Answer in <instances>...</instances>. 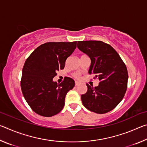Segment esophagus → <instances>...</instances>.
<instances>
[{
	"label": "esophagus",
	"instance_id": "1",
	"mask_svg": "<svg viewBox=\"0 0 147 147\" xmlns=\"http://www.w3.org/2000/svg\"><path fill=\"white\" fill-rule=\"evenodd\" d=\"M80 83L79 82H78V81H75V86H78V85H80Z\"/></svg>",
	"mask_w": 147,
	"mask_h": 147
}]
</instances>
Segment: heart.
<instances>
[{"instance_id": "b5f03b06", "label": "heart", "mask_w": 147, "mask_h": 147, "mask_svg": "<svg viewBox=\"0 0 147 147\" xmlns=\"http://www.w3.org/2000/svg\"><path fill=\"white\" fill-rule=\"evenodd\" d=\"M84 55H85V54H83V55H82V56H84ZM73 76L76 78H79L80 77V74H78V73H74Z\"/></svg>"}]
</instances>
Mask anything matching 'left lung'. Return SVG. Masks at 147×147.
Segmentation results:
<instances>
[{
    "label": "left lung",
    "mask_w": 147,
    "mask_h": 147,
    "mask_svg": "<svg viewBox=\"0 0 147 147\" xmlns=\"http://www.w3.org/2000/svg\"><path fill=\"white\" fill-rule=\"evenodd\" d=\"M77 47L91 59L89 73L98 78V86H88L81 95L82 104L89 111L103 114L120 103L128 85V71L119 54L109 44L101 41H78Z\"/></svg>",
    "instance_id": "1"
}]
</instances>
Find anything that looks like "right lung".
I'll return each instance as SVG.
<instances>
[{
	"mask_svg": "<svg viewBox=\"0 0 147 147\" xmlns=\"http://www.w3.org/2000/svg\"><path fill=\"white\" fill-rule=\"evenodd\" d=\"M77 41L47 42L41 45L26 59L21 88L24 98L35 113L52 117L60 112L67 92L74 81L65 77L60 84L53 82L56 72L64 69L65 61L76 47Z\"/></svg>",
	"mask_w": 147,
	"mask_h": 147,
	"instance_id": "right-lung-1",
	"label": "right lung"
}]
</instances>
